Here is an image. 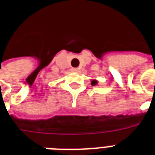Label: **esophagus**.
Here are the masks:
<instances>
[{"label": "esophagus", "mask_w": 155, "mask_h": 155, "mask_svg": "<svg viewBox=\"0 0 155 155\" xmlns=\"http://www.w3.org/2000/svg\"><path fill=\"white\" fill-rule=\"evenodd\" d=\"M71 71H72V72H78V71H79V69H78V68H72Z\"/></svg>", "instance_id": "1"}]
</instances>
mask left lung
<instances>
[{
    "label": "left lung",
    "instance_id": "left-lung-1",
    "mask_svg": "<svg viewBox=\"0 0 155 155\" xmlns=\"http://www.w3.org/2000/svg\"><path fill=\"white\" fill-rule=\"evenodd\" d=\"M97 83H98V81H97V80H92V81H91V84H92V86H96V85L97 84Z\"/></svg>",
    "mask_w": 155,
    "mask_h": 155
}]
</instances>
